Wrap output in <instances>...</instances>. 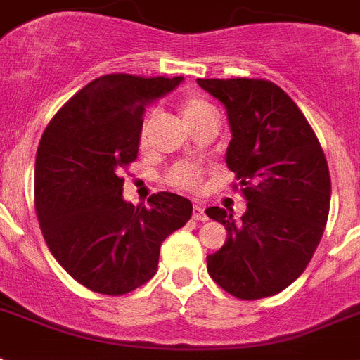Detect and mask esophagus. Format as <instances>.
<instances>
[{
    "label": "esophagus",
    "instance_id": "obj_1",
    "mask_svg": "<svg viewBox=\"0 0 360 360\" xmlns=\"http://www.w3.org/2000/svg\"><path fill=\"white\" fill-rule=\"evenodd\" d=\"M192 218L198 221H205L207 220V214H205V209L201 205H194L192 207Z\"/></svg>",
    "mask_w": 360,
    "mask_h": 360
}]
</instances>
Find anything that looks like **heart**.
Returning a JSON list of instances; mask_svg holds the SVG:
<instances>
[{
    "instance_id": "obj_1",
    "label": "heart",
    "mask_w": 360,
    "mask_h": 360,
    "mask_svg": "<svg viewBox=\"0 0 360 360\" xmlns=\"http://www.w3.org/2000/svg\"><path fill=\"white\" fill-rule=\"evenodd\" d=\"M209 110H212L209 107V103L205 101H201L198 98H188L185 99V103H183V118L188 125H192L195 120H200L203 114H207ZM150 125H151V116L146 120V124L142 125V131H140V142L144 144L146 139H148V133H150ZM201 166L192 165V162H179V165H175L174 168L168 174V183L175 188L181 190H194L200 186L201 183Z\"/></svg>"
}]
</instances>
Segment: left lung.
<instances>
[{
	"label": "left lung",
	"instance_id": "obj_1",
	"mask_svg": "<svg viewBox=\"0 0 360 360\" xmlns=\"http://www.w3.org/2000/svg\"><path fill=\"white\" fill-rule=\"evenodd\" d=\"M227 110L226 162L248 201L240 221L220 207L227 240L207 270L238 300H261L302 276L323 235L331 177L316 134L292 98L264 79H198Z\"/></svg>",
	"mask_w": 360,
	"mask_h": 360
}]
</instances>
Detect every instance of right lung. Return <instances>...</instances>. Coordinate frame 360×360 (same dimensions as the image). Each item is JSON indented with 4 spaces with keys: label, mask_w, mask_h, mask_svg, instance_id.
Returning a JSON list of instances; mask_svg holds the SVG:
<instances>
[{
    "label": "right lung",
    "mask_w": 360,
    "mask_h": 360,
    "mask_svg": "<svg viewBox=\"0 0 360 360\" xmlns=\"http://www.w3.org/2000/svg\"><path fill=\"white\" fill-rule=\"evenodd\" d=\"M185 77L110 74L94 79L44 131L34 162V207L57 262L90 290L122 296L150 281L160 244L190 220L192 203L159 192L124 200L120 170L139 155L146 107Z\"/></svg>",
    "instance_id": "obj_1"
}]
</instances>
